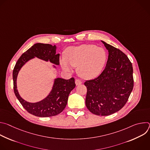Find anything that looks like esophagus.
I'll return each instance as SVG.
<instances>
[{"label": "esophagus", "instance_id": "34e87169", "mask_svg": "<svg viewBox=\"0 0 150 150\" xmlns=\"http://www.w3.org/2000/svg\"><path fill=\"white\" fill-rule=\"evenodd\" d=\"M75 83H76V85H78L81 84V83H82V82L81 81V80H79V79H76L75 80Z\"/></svg>", "mask_w": 150, "mask_h": 150}]
</instances>
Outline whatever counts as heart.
<instances>
[{
  "instance_id": "b5f03b06",
  "label": "heart",
  "mask_w": 150,
  "mask_h": 150,
  "mask_svg": "<svg viewBox=\"0 0 150 150\" xmlns=\"http://www.w3.org/2000/svg\"><path fill=\"white\" fill-rule=\"evenodd\" d=\"M106 59L104 49L94 45H82L68 48L65 57L60 58V63L64 71L71 72V66L77 67V72L81 77L91 79L100 74Z\"/></svg>"
}]
</instances>
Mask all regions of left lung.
Returning <instances> with one entry per match:
<instances>
[{
  "instance_id": "obj_1",
  "label": "left lung",
  "mask_w": 150,
  "mask_h": 150,
  "mask_svg": "<svg viewBox=\"0 0 150 150\" xmlns=\"http://www.w3.org/2000/svg\"><path fill=\"white\" fill-rule=\"evenodd\" d=\"M109 52L108 60L102 73L86 81L85 104L98 116H109L120 110L126 103L134 87L132 65L119 49L101 41Z\"/></svg>"
}]
</instances>
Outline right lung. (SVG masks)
<instances>
[{"label":"right lung","mask_w":150,"mask_h":150,"mask_svg":"<svg viewBox=\"0 0 150 150\" xmlns=\"http://www.w3.org/2000/svg\"><path fill=\"white\" fill-rule=\"evenodd\" d=\"M56 46L49 44L36 43L24 52L18 60L13 71V90L15 94L23 108L30 114L41 117H51L60 113L68 103L71 91L75 87V79H65L57 78L54 79L53 88L49 94L43 100L37 103H30L20 96L17 90L16 79L19 71L24 64L35 57L50 61L59 65V54H56ZM54 68H56L54 66Z\"/></svg>","instance_id":"obj_1"}]
</instances>
